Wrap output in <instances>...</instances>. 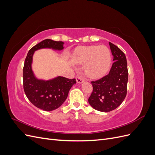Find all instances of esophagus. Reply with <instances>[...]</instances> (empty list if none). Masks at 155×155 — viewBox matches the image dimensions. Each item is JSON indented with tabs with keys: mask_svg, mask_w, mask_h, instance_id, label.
Returning a JSON list of instances; mask_svg holds the SVG:
<instances>
[{
	"mask_svg": "<svg viewBox=\"0 0 155 155\" xmlns=\"http://www.w3.org/2000/svg\"><path fill=\"white\" fill-rule=\"evenodd\" d=\"M76 81L78 83H82L83 82H85V79L81 77H77L76 78Z\"/></svg>",
	"mask_w": 155,
	"mask_h": 155,
	"instance_id": "esophagus-1",
	"label": "esophagus"
}]
</instances>
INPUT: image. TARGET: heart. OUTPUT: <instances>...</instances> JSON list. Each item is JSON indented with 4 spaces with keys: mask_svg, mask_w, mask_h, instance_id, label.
Masks as SVG:
<instances>
[{
    "mask_svg": "<svg viewBox=\"0 0 155 155\" xmlns=\"http://www.w3.org/2000/svg\"><path fill=\"white\" fill-rule=\"evenodd\" d=\"M73 61L78 64H85L84 70L91 78L101 77L109 70L111 63V54L104 45L81 46L74 51Z\"/></svg>",
    "mask_w": 155,
    "mask_h": 155,
    "instance_id": "b5f03b06",
    "label": "heart"
}]
</instances>
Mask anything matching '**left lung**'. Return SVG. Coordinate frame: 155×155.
Wrapping results in <instances>:
<instances>
[{
	"label": "left lung",
	"mask_w": 155,
	"mask_h": 155,
	"mask_svg": "<svg viewBox=\"0 0 155 155\" xmlns=\"http://www.w3.org/2000/svg\"><path fill=\"white\" fill-rule=\"evenodd\" d=\"M114 63L109 74L91 81L93 91L88 103L94 109L110 112L119 107L127 95L128 81L127 63L125 54L109 42Z\"/></svg>",
	"instance_id": "obj_1"
}]
</instances>
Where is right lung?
<instances>
[{
    "label": "right lung",
    "instance_id": "right-lung-1",
    "mask_svg": "<svg viewBox=\"0 0 155 155\" xmlns=\"http://www.w3.org/2000/svg\"><path fill=\"white\" fill-rule=\"evenodd\" d=\"M62 41L45 39L35 45L28 51L23 67V87L28 99L31 104L45 111L58 109L66 100L70 89L76 83V79L58 76L50 80H42L35 78L31 63L35 51L42 48L61 50Z\"/></svg>",
    "mask_w": 155,
    "mask_h": 155
}]
</instances>
